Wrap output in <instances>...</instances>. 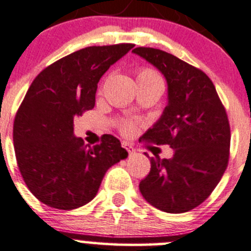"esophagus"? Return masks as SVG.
<instances>
[{
  "instance_id": "34e87169",
  "label": "esophagus",
  "mask_w": 251,
  "mask_h": 251,
  "mask_svg": "<svg viewBox=\"0 0 251 251\" xmlns=\"http://www.w3.org/2000/svg\"><path fill=\"white\" fill-rule=\"evenodd\" d=\"M122 146H123V148L126 149V151H128L129 155H133V153H135V150H134V148H133V146L130 145V144H128V143H123V144H122Z\"/></svg>"
}]
</instances>
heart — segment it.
Masks as SVG:
<instances>
[{"instance_id":"heart-1","label":"heart","mask_w":251,"mask_h":251,"mask_svg":"<svg viewBox=\"0 0 251 251\" xmlns=\"http://www.w3.org/2000/svg\"><path fill=\"white\" fill-rule=\"evenodd\" d=\"M136 80L138 83L143 84H158L162 85V78L160 74L152 68H143L139 71L138 75H136ZM122 130L125 134H130L134 131V126L131 123H126L122 126Z\"/></svg>"}]
</instances>
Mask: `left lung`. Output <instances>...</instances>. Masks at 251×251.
<instances>
[{"mask_svg":"<svg viewBox=\"0 0 251 251\" xmlns=\"http://www.w3.org/2000/svg\"><path fill=\"white\" fill-rule=\"evenodd\" d=\"M133 52L156 67L167 81V106L144 138L157 145L167 144L175 151L172 158L150 157V172L139 189L156 209L187 212L209 198L227 168V113L202 71L162 50L136 47Z\"/></svg>","mask_w":251,"mask_h":251,"instance_id":"1","label":"left lung"}]
</instances>
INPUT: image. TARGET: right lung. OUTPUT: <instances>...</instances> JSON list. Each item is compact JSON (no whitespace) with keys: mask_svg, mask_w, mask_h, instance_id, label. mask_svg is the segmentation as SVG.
<instances>
[{"mask_svg":"<svg viewBox=\"0 0 251 251\" xmlns=\"http://www.w3.org/2000/svg\"><path fill=\"white\" fill-rule=\"evenodd\" d=\"M133 47L79 50L45 68L26 91L14 118V150L26 187L47 206L74 210L88 204L108 168L128 156L110 134L98 145H85L74 135V118L93 110L101 76Z\"/></svg>","mask_w":251,"mask_h":251,"instance_id":"add662e5","label":"right lung"}]
</instances>
